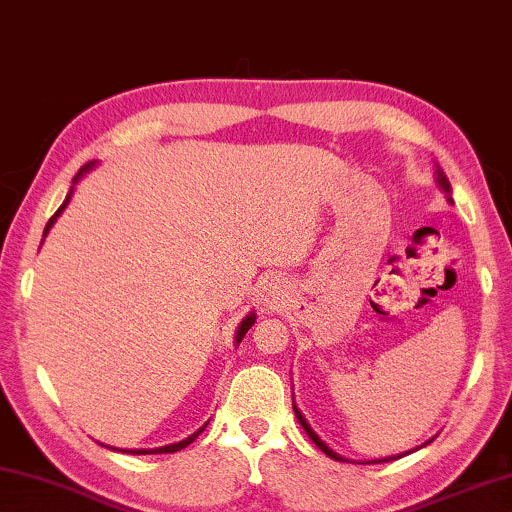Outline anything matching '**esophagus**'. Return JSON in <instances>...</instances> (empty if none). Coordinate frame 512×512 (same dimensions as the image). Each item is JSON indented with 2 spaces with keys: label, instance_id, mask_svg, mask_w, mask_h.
Listing matches in <instances>:
<instances>
[{
  "label": "esophagus",
  "instance_id": "obj_1",
  "mask_svg": "<svg viewBox=\"0 0 512 512\" xmlns=\"http://www.w3.org/2000/svg\"><path fill=\"white\" fill-rule=\"evenodd\" d=\"M282 294L278 291V287H266L264 289V294H262V300H264V305L266 307H271V310H275V307H278L280 303H282V298H280Z\"/></svg>",
  "mask_w": 512,
  "mask_h": 512
}]
</instances>
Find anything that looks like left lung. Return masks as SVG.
Segmentation results:
<instances>
[{
	"instance_id": "1",
	"label": "left lung",
	"mask_w": 512,
	"mask_h": 512,
	"mask_svg": "<svg viewBox=\"0 0 512 512\" xmlns=\"http://www.w3.org/2000/svg\"><path fill=\"white\" fill-rule=\"evenodd\" d=\"M437 182H440L442 184V189L444 191H449V182H446V177L440 173V175H437ZM294 412H296V417H298V421H300V426H303L305 428V433L307 435H310V440L316 444V446H319V449L323 451V453H326V456L328 458H332V460H344L342 456H337V453L335 451H330L328 449V446L326 444H323L321 440H319V435H316L314 431H312V428L310 426H307V421L303 419V415H300V412H298V408H296V405H294ZM396 458H399V456H392V458H383V460H373V462H389V460H396Z\"/></svg>"
}]
</instances>
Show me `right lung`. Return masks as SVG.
I'll return each mask as SVG.
<instances>
[{"instance_id": "add662e5", "label": "right lung", "mask_w": 512, "mask_h": 512, "mask_svg": "<svg viewBox=\"0 0 512 512\" xmlns=\"http://www.w3.org/2000/svg\"><path fill=\"white\" fill-rule=\"evenodd\" d=\"M93 164H86L84 168H79V173H77V177H75V180H72V182H77L79 180V177L81 175H84L86 173V170L88 168H91ZM70 196H72V191L68 193V198L66 200H63V205L59 207V209H56V214L50 218V223H47L45 225V234L47 232H50V227L54 225V221H56V216H59L61 212H63V209H66V205H68V202H70ZM45 234H43V237H45ZM253 323H255V314H248L246 316V319H243L241 321V326H239V332H237V344L241 342V339H243V335H246V332L250 330V326H253ZM202 431H205V426H202L200 428V431L198 433H193L191 437H186V440H182V442H177V444H168V446H159V449H134V451H125V453H134V456H145V453H175V451H180V449H184V446H189L193 440H196V437L202 433Z\"/></svg>"}]
</instances>
